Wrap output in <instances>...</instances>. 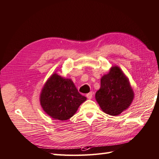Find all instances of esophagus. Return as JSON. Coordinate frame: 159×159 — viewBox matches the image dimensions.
<instances>
[{"mask_svg":"<svg viewBox=\"0 0 159 159\" xmlns=\"http://www.w3.org/2000/svg\"><path fill=\"white\" fill-rule=\"evenodd\" d=\"M86 96L88 99H91L92 97H93V93H92V92H89V93L86 95Z\"/></svg>","mask_w":159,"mask_h":159,"instance_id":"obj_1","label":"esophagus"}]
</instances>
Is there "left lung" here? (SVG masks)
I'll return each instance as SVG.
<instances>
[{"instance_id": "left-lung-1", "label": "left lung", "mask_w": 159, "mask_h": 159, "mask_svg": "<svg viewBox=\"0 0 159 159\" xmlns=\"http://www.w3.org/2000/svg\"><path fill=\"white\" fill-rule=\"evenodd\" d=\"M134 93L127 77L119 66H112L101 79L95 99L105 113L119 115L131 105Z\"/></svg>"}]
</instances>
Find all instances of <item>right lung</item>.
<instances>
[{"instance_id":"right-lung-1","label":"right lung","mask_w":159,"mask_h":159,"mask_svg":"<svg viewBox=\"0 0 159 159\" xmlns=\"http://www.w3.org/2000/svg\"><path fill=\"white\" fill-rule=\"evenodd\" d=\"M87 98L80 95L70 79L54 73L47 80L40 96L44 111L55 120L71 118Z\"/></svg>"}]
</instances>
